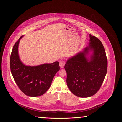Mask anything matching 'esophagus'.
Listing matches in <instances>:
<instances>
[{"label":"esophagus","instance_id":"1","mask_svg":"<svg viewBox=\"0 0 122 122\" xmlns=\"http://www.w3.org/2000/svg\"><path fill=\"white\" fill-rule=\"evenodd\" d=\"M65 65V61H61L60 62V67H61V68H64Z\"/></svg>","mask_w":122,"mask_h":122}]
</instances>
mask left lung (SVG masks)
Instances as JSON below:
<instances>
[{
  "instance_id": "8db88e82",
  "label": "left lung",
  "mask_w": 122,
  "mask_h": 122,
  "mask_svg": "<svg viewBox=\"0 0 122 122\" xmlns=\"http://www.w3.org/2000/svg\"><path fill=\"white\" fill-rule=\"evenodd\" d=\"M90 45L83 52L69 58L65 65L67 86L72 93L82 98L91 97L99 90L107 70V60L104 46L99 39L90 35ZM93 54L89 61L86 55Z\"/></svg>"
}]
</instances>
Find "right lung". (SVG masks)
<instances>
[{"instance_id":"1","label":"right lung","mask_w":122,"mask_h":122,"mask_svg":"<svg viewBox=\"0 0 122 122\" xmlns=\"http://www.w3.org/2000/svg\"><path fill=\"white\" fill-rule=\"evenodd\" d=\"M14 44L10 57V71L20 90L28 96L37 97L49 89L54 75L60 70L59 62L34 67L26 66L20 60L18 48L20 40Z\"/></svg>"}]
</instances>
